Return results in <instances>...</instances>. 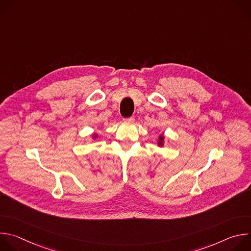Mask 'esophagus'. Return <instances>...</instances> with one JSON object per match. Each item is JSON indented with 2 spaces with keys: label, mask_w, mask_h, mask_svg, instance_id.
<instances>
[{
  "label": "esophagus",
  "mask_w": 251,
  "mask_h": 251,
  "mask_svg": "<svg viewBox=\"0 0 251 251\" xmlns=\"http://www.w3.org/2000/svg\"><path fill=\"white\" fill-rule=\"evenodd\" d=\"M125 122H129V123H133L135 121V118L134 117H129V118H126L124 119Z\"/></svg>",
  "instance_id": "34e87169"
}]
</instances>
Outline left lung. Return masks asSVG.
Returning a JSON list of instances; mask_svg holds the SVG:
<instances>
[{
	"instance_id": "8db88e82",
	"label": "left lung",
	"mask_w": 251,
	"mask_h": 251,
	"mask_svg": "<svg viewBox=\"0 0 251 251\" xmlns=\"http://www.w3.org/2000/svg\"><path fill=\"white\" fill-rule=\"evenodd\" d=\"M157 145L159 147H164V145H165V136L163 134L159 135L158 141H157Z\"/></svg>"
}]
</instances>
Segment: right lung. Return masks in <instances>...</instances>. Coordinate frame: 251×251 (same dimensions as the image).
Instances as JSON below:
<instances>
[{
    "label": "right lung",
    "mask_w": 251,
    "mask_h": 251,
    "mask_svg": "<svg viewBox=\"0 0 251 251\" xmlns=\"http://www.w3.org/2000/svg\"><path fill=\"white\" fill-rule=\"evenodd\" d=\"M97 137H98V134H97V133H93V134L91 135V138H92V140H95Z\"/></svg>",
    "instance_id": "right-lung-1"
}]
</instances>
